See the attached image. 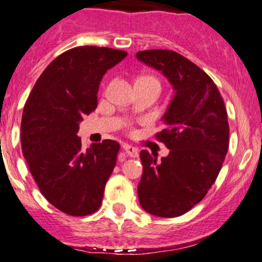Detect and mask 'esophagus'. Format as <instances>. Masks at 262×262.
<instances>
[{"mask_svg":"<svg viewBox=\"0 0 262 262\" xmlns=\"http://www.w3.org/2000/svg\"><path fill=\"white\" fill-rule=\"evenodd\" d=\"M123 150L125 151V154H128L130 158H137L138 156V150L134 148V146L128 145V144H124L123 145Z\"/></svg>","mask_w":262,"mask_h":262,"instance_id":"1","label":"esophagus"}]
</instances>
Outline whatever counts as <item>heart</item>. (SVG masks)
Masks as SVG:
<instances>
[{
  "label": "heart",
  "instance_id": "1",
  "mask_svg": "<svg viewBox=\"0 0 262 262\" xmlns=\"http://www.w3.org/2000/svg\"><path fill=\"white\" fill-rule=\"evenodd\" d=\"M149 79H152V77H149ZM152 80H155V79H152ZM156 81V80H155Z\"/></svg>",
  "mask_w": 262,
  "mask_h": 262
}]
</instances>
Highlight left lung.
Returning a JSON list of instances; mask_svg holds the SVG:
<instances>
[{
  "mask_svg": "<svg viewBox=\"0 0 262 262\" xmlns=\"http://www.w3.org/2000/svg\"><path fill=\"white\" fill-rule=\"evenodd\" d=\"M137 59L160 71L175 91L156 134L169 155L158 160L140 151L139 203L152 215L179 217L203 200L222 169L229 146L227 110L213 80L181 54L144 50Z\"/></svg>",
  "mask_w": 262,
  "mask_h": 262,
  "instance_id": "8db88e82",
  "label": "left lung"
}]
</instances>
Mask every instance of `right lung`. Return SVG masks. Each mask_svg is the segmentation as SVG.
I'll list each match as a JSON object with an SVG mask.
<instances>
[{
    "mask_svg": "<svg viewBox=\"0 0 262 262\" xmlns=\"http://www.w3.org/2000/svg\"><path fill=\"white\" fill-rule=\"evenodd\" d=\"M127 56L123 50L77 47L54 59L26 102L20 143L41 194L69 215L92 214L116 166L119 144L106 139L83 150L80 122L97 107L102 77Z\"/></svg>",
    "mask_w": 262,
    "mask_h": 262,
    "instance_id": "right-lung-1",
    "label": "right lung"
}]
</instances>
